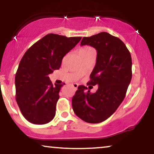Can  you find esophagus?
<instances>
[{"mask_svg":"<svg viewBox=\"0 0 154 154\" xmlns=\"http://www.w3.org/2000/svg\"><path fill=\"white\" fill-rule=\"evenodd\" d=\"M72 86H73V88H75V90H76L77 88H78V87H79V85H78L77 83H73V84H72Z\"/></svg>","mask_w":154,"mask_h":154,"instance_id":"obj_1","label":"esophagus"}]
</instances>
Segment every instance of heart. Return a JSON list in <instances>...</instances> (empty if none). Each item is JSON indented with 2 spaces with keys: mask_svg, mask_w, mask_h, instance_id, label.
Instances as JSON below:
<instances>
[{
  "mask_svg": "<svg viewBox=\"0 0 154 154\" xmlns=\"http://www.w3.org/2000/svg\"><path fill=\"white\" fill-rule=\"evenodd\" d=\"M93 50V49H92V48H90V47H85V48H82V49L80 50L79 53H81V52H89V51H90V50Z\"/></svg>",
  "mask_w": 154,
  "mask_h": 154,
  "instance_id": "b5f03b06",
  "label": "heart"
}]
</instances>
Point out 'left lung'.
<instances>
[{"label": "left lung", "mask_w": 154, "mask_h": 154, "mask_svg": "<svg viewBox=\"0 0 154 154\" xmlns=\"http://www.w3.org/2000/svg\"><path fill=\"white\" fill-rule=\"evenodd\" d=\"M85 45L97 50L96 64L87 85H97L98 89L91 93L85 86H79L72 108L83 121L99 123L109 119L125 98L132 79V58L123 42L107 32L83 37L81 45Z\"/></svg>", "instance_id": "1"}]
</instances>
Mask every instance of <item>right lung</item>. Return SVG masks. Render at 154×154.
<instances>
[{"mask_svg": "<svg viewBox=\"0 0 154 154\" xmlns=\"http://www.w3.org/2000/svg\"><path fill=\"white\" fill-rule=\"evenodd\" d=\"M81 39L49 33L25 52L15 75L16 101L30 123L43 125L54 119L63 85H52L48 75L60 68L63 57Z\"/></svg>", "mask_w": 154, "mask_h": 154, "instance_id": "1", "label": "right lung"}]
</instances>
